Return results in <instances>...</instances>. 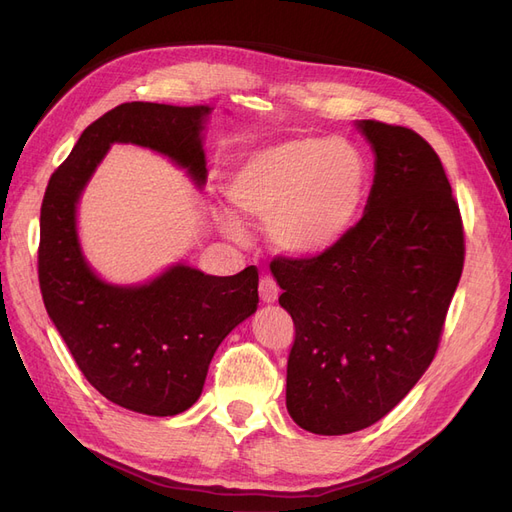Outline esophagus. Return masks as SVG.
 Masks as SVG:
<instances>
[{"label":"esophagus","instance_id":"1","mask_svg":"<svg viewBox=\"0 0 512 512\" xmlns=\"http://www.w3.org/2000/svg\"><path fill=\"white\" fill-rule=\"evenodd\" d=\"M258 292H260V299L265 303H275L277 297H280V286H277V282L271 275H262L258 282Z\"/></svg>","mask_w":512,"mask_h":512}]
</instances>
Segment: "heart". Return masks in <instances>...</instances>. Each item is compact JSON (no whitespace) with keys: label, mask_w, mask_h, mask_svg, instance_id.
<instances>
[{"label":"heart","mask_w":512,"mask_h":512,"mask_svg":"<svg viewBox=\"0 0 512 512\" xmlns=\"http://www.w3.org/2000/svg\"><path fill=\"white\" fill-rule=\"evenodd\" d=\"M365 190L361 153L344 138H288L247 156L232 173L230 203L269 222V241L288 256H316L346 235ZM239 232L235 222H226Z\"/></svg>","instance_id":"heart-1"}]
</instances>
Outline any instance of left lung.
I'll return each mask as SVG.
<instances>
[{"mask_svg":"<svg viewBox=\"0 0 512 512\" xmlns=\"http://www.w3.org/2000/svg\"><path fill=\"white\" fill-rule=\"evenodd\" d=\"M356 126L376 153L363 218L327 252L271 262L294 322L286 408L318 436L374 425L410 393L438 352L466 256L433 147L410 128Z\"/></svg>","mask_w":512,"mask_h":512,"instance_id":"1","label":"left lung"}]
</instances>
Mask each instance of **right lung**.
<instances>
[{"label":"right lung","instance_id":"obj_1","mask_svg":"<svg viewBox=\"0 0 512 512\" xmlns=\"http://www.w3.org/2000/svg\"><path fill=\"white\" fill-rule=\"evenodd\" d=\"M209 106L126 102L85 128L46 185L38 280L49 318L87 382L113 404L175 416L196 404L222 339L258 307V269L218 277L175 265L143 286H113L89 269L76 203L113 143L160 151L203 185L200 132Z\"/></svg>","mask_w":512,"mask_h":512}]
</instances>
